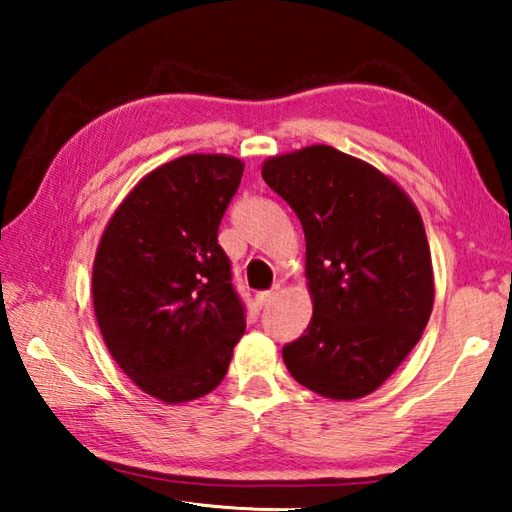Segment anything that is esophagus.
<instances>
[{
  "mask_svg": "<svg viewBox=\"0 0 512 512\" xmlns=\"http://www.w3.org/2000/svg\"><path fill=\"white\" fill-rule=\"evenodd\" d=\"M273 296H275V291H262V293H257V305H259V307H266L268 302H271Z\"/></svg>",
  "mask_w": 512,
  "mask_h": 512,
  "instance_id": "1",
  "label": "esophagus"
}]
</instances>
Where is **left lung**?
<instances>
[{
	"instance_id": "obj_1",
	"label": "left lung",
	"mask_w": 512,
	"mask_h": 512,
	"mask_svg": "<svg viewBox=\"0 0 512 512\" xmlns=\"http://www.w3.org/2000/svg\"><path fill=\"white\" fill-rule=\"evenodd\" d=\"M302 223L314 316L282 348L291 377L323 397L379 388L427 327L433 271L415 205L375 167L318 144L264 162Z\"/></svg>"
}]
</instances>
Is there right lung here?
I'll return each instance as SVG.
<instances>
[{"mask_svg":"<svg viewBox=\"0 0 512 512\" xmlns=\"http://www.w3.org/2000/svg\"><path fill=\"white\" fill-rule=\"evenodd\" d=\"M244 162L183 155L140 180L94 259V314L112 359L144 393L178 404L228 372L246 307L219 246Z\"/></svg>","mask_w":512,"mask_h":512,"instance_id":"obj_1","label":"right lung"}]
</instances>
